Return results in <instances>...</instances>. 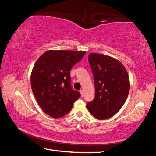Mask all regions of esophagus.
<instances>
[{
    "label": "esophagus",
    "mask_w": 156,
    "mask_h": 156,
    "mask_svg": "<svg viewBox=\"0 0 156 156\" xmlns=\"http://www.w3.org/2000/svg\"><path fill=\"white\" fill-rule=\"evenodd\" d=\"M80 94H81V96H83V95H84V90H83V89H81V90L80 91Z\"/></svg>",
    "instance_id": "obj_1"
}]
</instances>
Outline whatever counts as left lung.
Returning <instances> with one entry per match:
<instances>
[{
	"label": "left lung",
	"mask_w": 156,
	"mask_h": 156,
	"mask_svg": "<svg viewBox=\"0 0 156 156\" xmlns=\"http://www.w3.org/2000/svg\"><path fill=\"white\" fill-rule=\"evenodd\" d=\"M93 72L95 98L86 107L96 119L105 120L119 112L130 89L128 73L119 60L91 53L88 56Z\"/></svg>",
	"instance_id": "obj_1"
}]
</instances>
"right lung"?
Segmentation results:
<instances>
[{
  "label": "right lung",
  "instance_id": "1",
  "mask_svg": "<svg viewBox=\"0 0 156 156\" xmlns=\"http://www.w3.org/2000/svg\"><path fill=\"white\" fill-rule=\"evenodd\" d=\"M86 51L49 50L39 57L31 74L33 94L43 112L52 118L63 117L80 96L71 86L70 70Z\"/></svg>",
  "mask_w": 156,
  "mask_h": 156
}]
</instances>
